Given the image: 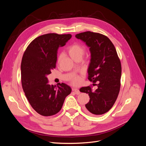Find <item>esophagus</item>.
Returning a JSON list of instances; mask_svg holds the SVG:
<instances>
[{"instance_id": "1", "label": "esophagus", "mask_w": 146, "mask_h": 146, "mask_svg": "<svg viewBox=\"0 0 146 146\" xmlns=\"http://www.w3.org/2000/svg\"><path fill=\"white\" fill-rule=\"evenodd\" d=\"M73 91H74V92H75L76 93V94H77V95H78L80 93V91H79V90L78 89V88H73Z\"/></svg>"}]
</instances>
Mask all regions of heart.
Returning a JSON list of instances; mask_svg holds the SVG:
<instances>
[{
	"label": "heart",
	"instance_id": "b5f03b06",
	"mask_svg": "<svg viewBox=\"0 0 146 146\" xmlns=\"http://www.w3.org/2000/svg\"><path fill=\"white\" fill-rule=\"evenodd\" d=\"M68 52L70 56L73 59L76 60L77 58H82L85 52L84 46L78 43H74L68 48ZM61 55H59L58 58V62H59L61 59ZM81 80V78L79 76H74L72 79V83L74 85H77Z\"/></svg>",
	"mask_w": 146,
	"mask_h": 146
}]
</instances>
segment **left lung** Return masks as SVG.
<instances>
[{"mask_svg": "<svg viewBox=\"0 0 146 146\" xmlns=\"http://www.w3.org/2000/svg\"><path fill=\"white\" fill-rule=\"evenodd\" d=\"M90 48V63L88 78L97 86L83 87L80 91L88 94L89 102L85 111L92 115L107 112L115 104L121 87L122 68L116 49L110 39L100 33L86 31L76 35ZM96 82L97 84H96Z\"/></svg>", "mask_w": 146, "mask_h": 146, "instance_id": "obj_1", "label": "left lung"}]
</instances>
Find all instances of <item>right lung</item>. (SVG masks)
I'll return each instance as SVG.
<instances>
[{"instance_id":"right-lung-1","label":"right lung","mask_w":146,"mask_h":146,"mask_svg":"<svg viewBox=\"0 0 146 146\" xmlns=\"http://www.w3.org/2000/svg\"><path fill=\"white\" fill-rule=\"evenodd\" d=\"M71 34H46L39 36L25 50L21 63V84L33 108L44 116H52L62 109L72 89L64 83L49 85L47 76L55 68L57 51L71 38Z\"/></svg>"}]
</instances>
